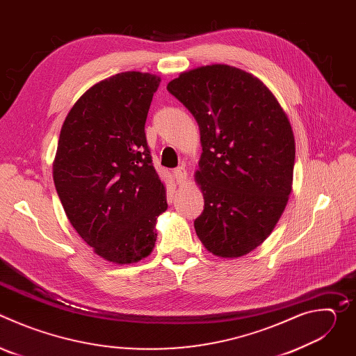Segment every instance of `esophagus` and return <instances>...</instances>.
Instances as JSON below:
<instances>
[{
  "instance_id": "esophagus-1",
  "label": "esophagus",
  "mask_w": 356,
  "mask_h": 356,
  "mask_svg": "<svg viewBox=\"0 0 356 356\" xmlns=\"http://www.w3.org/2000/svg\"><path fill=\"white\" fill-rule=\"evenodd\" d=\"M175 177L180 186H183L187 181V172L184 168H177L175 170Z\"/></svg>"
}]
</instances>
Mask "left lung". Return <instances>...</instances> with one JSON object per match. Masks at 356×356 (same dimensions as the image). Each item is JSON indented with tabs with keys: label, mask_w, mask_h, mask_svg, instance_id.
Here are the masks:
<instances>
[{
	"label": "left lung",
	"mask_w": 356,
	"mask_h": 356,
	"mask_svg": "<svg viewBox=\"0 0 356 356\" xmlns=\"http://www.w3.org/2000/svg\"><path fill=\"white\" fill-rule=\"evenodd\" d=\"M168 91L200 128L197 236L218 258H241L272 234L287 206L296 158L289 117L261 79L228 65L183 72Z\"/></svg>",
	"instance_id": "obj_1"
}]
</instances>
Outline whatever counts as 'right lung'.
Here are the masks:
<instances>
[{
  "label": "right lung",
  "mask_w": 356,
  "mask_h": 356,
  "mask_svg": "<svg viewBox=\"0 0 356 356\" xmlns=\"http://www.w3.org/2000/svg\"><path fill=\"white\" fill-rule=\"evenodd\" d=\"M161 77L124 72L91 86L69 111L54 161L65 213L94 253L115 265L147 258L168 210L145 136Z\"/></svg>",
  "instance_id": "1"
}]
</instances>
